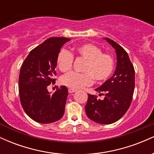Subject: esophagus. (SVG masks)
Masks as SVG:
<instances>
[{"label": "esophagus", "mask_w": 154, "mask_h": 154, "mask_svg": "<svg viewBox=\"0 0 154 154\" xmlns=\"http://www.w3.org/2000/svg\"><path fill=\"white\" fill-rule=\"evenodd\" d=\"M68 91H69V93H75L76 91H77V90L72 89V88H69V89L68 90Z\"/></svg>", "instance_id": "obj_1"}]
</instances>
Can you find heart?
Wrapping results in <instances>:
<instances>
[{"mask_svg": "<svg viewBox=\"0 0 154 154\" xmlns=\"http://www.w3.org/2000/svg\"><path fill=\"white\" fill-rule=\"evenodd\" d=\"M77 57L85 60L82 71L84 73L71 72L61 77L63 85L79 89L91 85L93 78L96 82H104L109 78L114 67V59L111 55L103 53L100 47L92 43H85L79 45L75 49ZM73 55L69 51L62 49L57 56L58 68L61 72L71 69L73 64Z\"/></svg>", "mask_w": 154, "mask_h": 154, "instance_id": "obj_1", "label": "heart"}]
</instances>
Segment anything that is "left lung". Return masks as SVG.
<instances>
[{
    "label": "left lung",
    "mask_w": 154,
    "mask_h": 154,
    "mask_svg": "<svg viewBox=\"0 0 154 154\" xmlns=\"http://www.w3.org/2000/svg\"><path fill=\"white\" fill-rule=\"evenodd\" d=\"M105 40L116 51V70L111 78L95 89L100 95H104L103 99L88 94L85 108L90 119L109 125L122 117L130 107L135 89V69L126 51L114 40L109 38Z\"/></svg>",
    "instance_id": "8db88e82"
}]
</instances>
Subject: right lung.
I'll return each mask as SVG.
<instances>
[{
  "label": "right lung",
  "mask_w": 154,
  "mask_h": 154,
  "mask_svg": "<svg viewBox=\"0 0 154 154\" xmlns=\"http://www.w3.org/2000/svg\"><path fill=\"white\" fill-rule=\"evenodd\" d=\"M69 38H51L32 49L21 67L19 93L23 109L32 119L42 124L52 123L62 117L68 95L65 86L54 94L48 86L55 84L57 56Z\"/></svg>",
  "instance_id": "right-lung-1"
}]
</instances>
